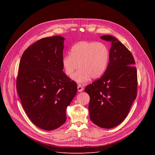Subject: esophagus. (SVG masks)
I'll return each instance as SVG.
<instances>
[{
  "instance_id": "obj_1",
  "label": "esophagus",
  "mask_w": 155,
  "mask_h": 155,
  "mask_svg": "<svg viewBox=\"0 0 155 155\" xmlns=\"http://www.w3.org/2000/svg\"><path fill=\"white\" fill-rule=\"evenodd\" d=\"M77 89H78V91L79 92H81L83 90L84 88H83V87L81 84H78V86H77Z\"/></svg>"
}]
</instances>
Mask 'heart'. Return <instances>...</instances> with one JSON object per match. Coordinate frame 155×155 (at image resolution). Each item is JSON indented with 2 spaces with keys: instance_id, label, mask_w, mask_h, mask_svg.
I'll return each instance as SVG.
<instances>
[{
  "instance_id": "b5f03b06",
  "label": "heart",
  "mask_w": 155,
  "mask_h": 155,
  "mask_svg": "<svg viewBox=\"0 0 155 155\" xmlns=\"http://www.w3.org/2000/svg\"><path fill=\"white\" fill-rule=\"evenodd\" d=\"M110 53L105 44L96 41H83L74 45L71 54L65 55L62 65L66 75L78 83H84L91 78L97 79L105 72L108 65Z\"/></svg>"
}]
</instances>
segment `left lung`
Wrapping results in <instances>:
<instances>
[{
    "instance_id": "1",
    "label": "left lung",
    "mask_w": 155,
    "mask_h": 155,
    "mask_svg": "<svg viewBox=\"0 0 155 155\" xmlns=\"http://www.w3.org/2000/svg\"><path fill=\"white\" fill-rule=\"evenodd\" d=\"M111 42L108 67L104 74L84 91L89 94L91 121L106 129L120 124L127 117L137 96V75L129 50L115 37H101Z\"/></svg>"
}]
</instances>
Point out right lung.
Returning <instances> with one entry per match:
<instances>
[{"instance_id":"right-lung-1","label":"right lung","mask_w":155,"mask_h":155,"mask_svg":"<svg viewBox=\"0 0 155 155\" xmlns=\"http://www.w3.org/2000/svg\"><path fill=\"white\" fill-rule=\"evenodd\" d=\"M60 35L41 38L21 56L16 90L31 121L52 130L66 121V108L77 94V83L63 72L64 41Z\"/></svg>"}]
</instances>
